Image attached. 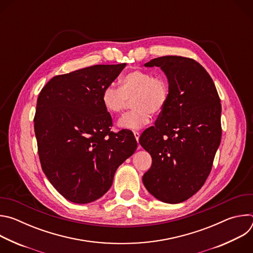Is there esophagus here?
Listing matches in <instances>:
<instances>
[{"instance_id": "34e87169", "label": "esophagus", "mask_w": 253, "mask_h": 253, "mask_svg": "<svg viewBox=\"0 0 253 253\" xmlns=\"http://www.w3.org/2000/svg\"><path fill=\"white\" fill-rule=\"evenodd\" d=\"M133 134H134V136H135V139H136V141H137V142H139L140 133H139V132H137V131H134V132H133ZM139 147H140V146H139Z\"/></svg>"}]
</instances>
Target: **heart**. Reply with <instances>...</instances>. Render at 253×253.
Wrapping results in <instances>:
<instances>
[{"label":"heart","instance_id":"obj_1","mask_svg":"<svg viewBox=\"0 0 253 253\" xmlns=\"http://www.w3.org/2000/svg\"><path fill=\"white\" fill-rule=\"evenodd\" d=\"M169 95L165 78L148 71L134 70L121 78L120 88L112 84L106 86L101 100L106 111L112 115L122 113L132 100L134 109L121 117L118 124L122 128L138 130L151 121L152 114L163 112Z\"/></svg>","mask_w":253,"mask_h":253}]
</instances>
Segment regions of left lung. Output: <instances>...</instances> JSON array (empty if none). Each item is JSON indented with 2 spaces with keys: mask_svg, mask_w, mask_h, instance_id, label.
I'll return each instance as SVG.
<instances>
[{
  "mask_svg": "<svg viewBox=\"0 0 253 253\" xmlns=\"http://www.w3.org/2000/svg\"><path fill=\"white\" fill-rule=\"evenodd\" d=\"M160 67L169 100L158 120L139 139L152 157L143 175L146 189L166 203H180L205 183L221 140V104L206 70L195 60L164 56L144 64Z\"/></svg>",
  "mask_w": 253,
  "mask_h": 253,
  "instance_id": "1",
  "label": "left lung"
}]
</instances>
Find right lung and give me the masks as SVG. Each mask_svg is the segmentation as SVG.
Masks as SVG:
<instances>
[{
    "label": "right lung",
    "mask_w": 253,
    "mask_h": 253,
    "mask_svg": "<svg viewBox=\"0 0 253 253\" xmlns=\"http://www.w3.org/2000/svg\"><path fill=\"white\" fill-rule=\"evenodd\" d=\"M126 64L95 65L53 77L41 90L34 117L42 169L55 189L89 203L112 185L115 171L137 148L133 133L110 131L102 91Z\"/></svg>",
    "instance_id": "1"
}]
</instances>
